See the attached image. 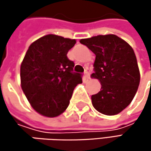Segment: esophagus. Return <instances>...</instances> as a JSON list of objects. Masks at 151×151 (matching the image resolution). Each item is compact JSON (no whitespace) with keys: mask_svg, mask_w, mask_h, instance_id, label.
<instances>
[{"mask_svg":"<svg viewBox=\"0 0 151 151\" xmlns=\"http://www.w3.org/2000/svg\"><path fill=\"white\" fill-rule=\"evenodd\" d=\"M85 78H90V71H89L88 69H86V70L85 71Z\"/></svg>","mask_w":151,"mask_h":151,"instance_id":"esophagus-1","label":"esophagus"}]
</instances>
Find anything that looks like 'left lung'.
Wrapping results in <instances>:
<instances>
[{
  "instance_id": "obj_1",
  "label": "left lung",
  "mask_w": 151,
  "mask_h": 151,
  "mask_svg": "<svg viewBox=\"0 0 151 151\" xmlns=\"http://www.w3.org/2000/svg\"><path fill=\"white\" fill-rule=\"evenodd\" d=\"M95 54L94 73L101 85L92 95L93 107L106 115L121 113L134 99L140 83V72L134 50L115 35H99L81 39Z\"/></svg>"
}]
</instances>
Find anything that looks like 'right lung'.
Returning a JSON list of instances; mask_svg holds the SVG:
<instances>
[{
  "label": "right lung",
  "instance_id": "add662e5",
  "mask_svg": "<svg viewBox=\"0 0 151 151\" xmlns=\"http://www.w3.org/2000/svg\"><path fill=\"white\" fill-rule=\"evenodd\" d=\"M75 39L46 35L33 42L21 65L22 89L31 106L46 117H56L69 106L73 90L82 83L73 73L74 63L67 52Z\"/></svg>",
  "mask_w": 151,
  "mask_h": 151
}]
</instances>
